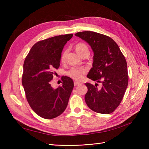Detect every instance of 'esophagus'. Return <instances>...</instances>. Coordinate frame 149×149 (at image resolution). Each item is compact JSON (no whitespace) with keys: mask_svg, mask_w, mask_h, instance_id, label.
Returning <instances> with one entry per match:
<instances>
[{"mask_svg":"<svg viewBox=\"0 0 149 149\" xmlns=\"http://www.w3.org/2000/svg\"><path fill=\"white\" fill-rule=\"evenodd\" d=\"M81 84V83L79 82H77V81H74V86H77L78 85H79Z\"/></svg>","mask_w":149,"mask_h":149,"instance_id":"esophagus-1","label":"esophagus"}]
</instances>
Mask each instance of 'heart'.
I'll return each instance as SVG.
<instances>
[{
	"mask_svg": "<svg viewBox=\"0 0 149 149\" xmlns=\"http://www.w3.org/2000/svg\"><path fill=\"white\" fill-rule=\"evenodd\" d=\"M75 50L76 52L81 55L84 50H88V47L86 46V44L83 43H77L76 46H75ZM66 55V51L64 50L61 54V61H64ZM86 72V69L85 68H80V67H73L71 68L69 70L66 72V75H68L69 77H70L73 79L79 81L81 80L83 77V75L85 74V73Z\"/></svg>",
	"mask_w": 149,
	"mask_h": 149,
	"instance_id": "heart-1",
	"label": "heart"
}]
</instances>
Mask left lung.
I'll use <instances>...</instances> for the list:
<instances>
[{"label": "left lung", "mask_w": 149, "mask_h": 149, "mask_svg": "<svg viewBox=\"0 0 149 149\" xmlns=\"http://www.w3.org/2000/svg\"><path fill=\"white\" fill-rule=\"evenodd\" d=\"M75 35L87 42L93 50V67L88 78L102 85L99 88L97 83L95 86L85 84L88 88L85 102L95 112L112 113L121 102L128 85L125 57L116 43L109 36L93 31H83Z\"/></svg>", "instance_id": "left-lung-1"}]
</instances>
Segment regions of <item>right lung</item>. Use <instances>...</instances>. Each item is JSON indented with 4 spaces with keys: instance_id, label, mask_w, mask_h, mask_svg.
I'll list each match as a JSON object with an SVG mask.
<instances>
[{
    "instance_id": "1",
    "label": "right lung",
    "mask_w": 149,
    "mask_h": 149,
    "mask_svg": "<svg viewBox=\"0 0 149 149\" xmlns=\"http://www.w3.org/2000/svg\"><path fill=\"white\" fill-rule=\"evenodd\" d=\"M72 34L59 35L37 42L32 47L24 63L22 86L27 102L38 115L52 119L62 114L67 107L74 88L70 77H63L61 86L50 85L54 70L60 65L63 47Z\"/></svg>"
}]
</instances>
